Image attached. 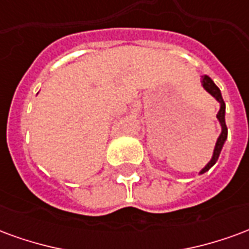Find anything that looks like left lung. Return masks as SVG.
<instances>
[{
  "mask_svg": "<svg viewBox=\"0 0 249 249\" xmlns=\"http://www.w3.org/2000/svg\"><path fill=\"white\" fill-rule=\"evenodd\" d=\"M203 87L204 89L207 90L208 93H211L212 96H213L217 101L220 103V110L219 113H217V119H219L220 124H221V135L219 136V139H217V142H216V146H214V151H213V156H212V160L205 165L203 171L200 173H204L208 171L209 168L213 165L214 162L217 161V159H219L220 152H221V148L224 145V141L227 139V133H228V129H227V125H225V104L224 100L221 97V93H220V89L216 85H214V82L209 78L208 76H204L203 77Z\"/></svg>",
  "mask_w": 249,
  "mask_h": 249,
  "instance_id": "1",
  "label": "left lung"
}]
</instances>
